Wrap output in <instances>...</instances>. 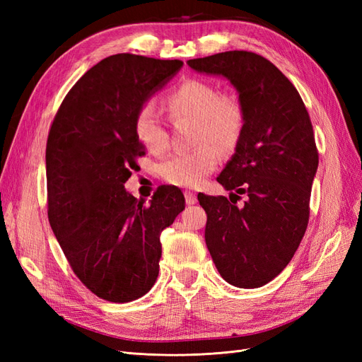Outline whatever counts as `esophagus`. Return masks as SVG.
<instances>
[{"label":"esophagus","instance_id":"1","mask_svg":"<svg viewBox=\"0 0 362 362\" xmlns=\"http://www.w3.org/2000/svg\"><path fill=\"white\" fill-rule=\"evenodd\" d=\"M184 196H185V202H187L189 205H194L196 202H198V198H196V194L193 192H185Z\"/></svg>","mask_w":362,"mask_h":362}]
</instances>
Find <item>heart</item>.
<instances>
[{"label":"heart","mask_w":362,"mask_h":362,"mask_svg":"<svg viewBox=\"0 0 362 362\" xmlns=\"http://www.w3.org/2000/svg\"><path fill=\"white\" fill-rule=\"evenodd\" d=\"M164 108L172 119H196V144H202L187 152H177L161 163L163 178L180 187H198L218 163V152L213 141L223 151L233 149L242 136L243 110L234 96L218 95L217 89L201 80L180 84L166 100ZM134 134L151 152H161L168 146L166 128L152 105L139 108L134 117Z\"/></svg>","instance_id":"b5f03b06"}]
</instances>
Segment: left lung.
Here are the masks:
<instances>
[{
    "instance_id": "1",
    "label": "left lung",
    "mask_w": 362,
    "mask_h": 362,
    "mask_svg": "<svg viewBox=\"0 0 362 362\" xmlns=\"http://www.w3.org/2000/svg\"><path fill=\"white\" fill-rule=\"evenodd\" d=\"M187 64L223 76L238 93L242 136L217 177L229 199L204 193L198 199L221 276L238 288H258L286 269L308 226L319 166L310 115L287 76L255 52L226 51ZM240 194H247L243 207L230 199Z\"/></svg>"
}]
</instances>
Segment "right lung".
Masks as SVG:
<instances>
[{
  "label": "right lung",
  "mask_w": 362,
  "mask_h": 362,
  "mask_svg": "<svg viewBox=\"0 0 362 362\" xmlns=\"http://www.w3.org/2000/svg\"><path fill=\"white\" fill-rule=\"evenodd\" d=\"M182 68L180 60L116 54L64 96L47 141L48 218L76 276L115 303L146 294L158 276L160 235L185 206L163 185L149 205L125 190L145 146L134 117Z\"/></svg>",
  "instance_id": "right-lung-1"
}]
</instances>
